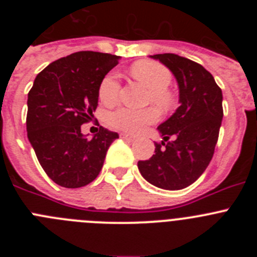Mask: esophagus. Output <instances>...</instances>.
<instances>
[{"instance_id":"34e87169","label":"esophagus","mask_w":257,"mask_h":257,"mask_svg":"<svg viewBox=\"0 0 257 257\" xmlns=\"http://www.w3.org/2000/svg\"><path fill=\"white\" fill-rule=\"evenodd\" d=\"M121 138L124 140H128V142H134L135 140V136L128 135V134H121Z\"/></svg>"}]
</instances>
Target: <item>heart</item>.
<instances>
[{"instance_id":"obj_1","label":"heart","mask_w":257,"mask_h":257,"mask_svg":"<svg viewBox=\"0 0 257 257\" xmlns=\"http://www.w3.org/2000/svg\"><path fill=\"white\" fill-rule=\"evenodd\" d=\"M131 73L138 81L144 83L151 90L149 101L156 103L162 109H170L175 104V95L169 86L172 74L167 67L153 60L136 61L131 67ZM121 83L115 72H110L101 79L97 95L104 105H112L119 97ZM160 119V112L154 106L145 109H133L121 106L108 114L109 124L117 130L128 134H139L145 127L156 123Z\"/></svg>"}]
</instances>
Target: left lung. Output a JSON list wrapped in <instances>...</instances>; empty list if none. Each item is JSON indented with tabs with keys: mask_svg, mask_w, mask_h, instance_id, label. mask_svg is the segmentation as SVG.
Returning a JSON list of instances; mask_svg holds the SVG:
<instances>
[{
	"mask_svg": "<svg viewBox=\"0 0 257 257\" xmlns=\"http://www.w3.org/2000/svg\"><path fill=\"white\" fill-rule=\"evenodd\" d=\"M179 83L180 106L158 126L165 142L139 161L143 178L158 188L179 190L189 187L212 160L222 119V92L212 74L201 64L175 54H157ZM170 137H174L171 142Z\"/></svg>",
	"mask_w": 257,
	"mask_h": 257,
	"instance_id": "8db88e82",
	"label": "left lung"
}]
</instances>
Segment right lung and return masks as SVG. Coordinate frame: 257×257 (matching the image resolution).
<instances>
[{
	"instance_id": "1",
	"label": "right lung",
	"mask_w": 257,
	"mask_h": 257,
	"mask_svg": "<svg viewBox=\"0 0 257 257\" xmlns=\"http://www.w3.org/2000/svg\"><path fill=\"white\" fill-rule=\"evenodd\" d=\"M118 59L103 52H74L47 65L29 90L28 139L44 171L60 187L81 188L94 181L118 138L103 126L92 139L81 133V124L94 117L101 79Z\"/></svg>"
}]
</instances>
